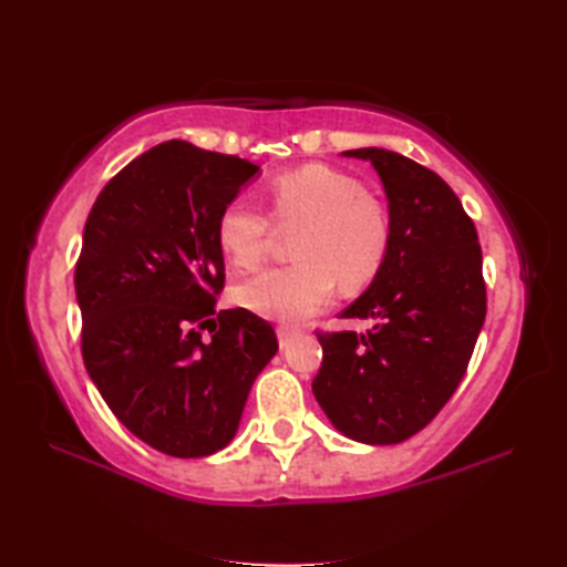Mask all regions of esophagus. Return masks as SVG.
<instances>
[{
    "mask_svg": "<svg viewBox=\"0 0 567 567\" xmlns=\"http://www.w3.org/2000/svg\"><path fill=\"white\" fill-rule=\"evenodd\" d=\"M292 336H295V329L285 327V323H280V327H277V341H280V348H285L287 343H290Z\"/></svg>",
    "mask_w": 567,
    "mask_h": 567,
    "instance_id": "esophagus-1",
    "label": "esophagus"
}]
</instances>
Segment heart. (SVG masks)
Instances as JSON below:
<instances>
[{"mask_svg": "<svg viewBox=\"0 0 567 567\" xmlns=\"http://www.w3.org/2000/svg\"><path fill=\"white\" fill-rule=\"evenodd\" d=\"M269 219L234 199L216 219V244L236 270H256L275 240V226L295 234V265L265 270L238 290V302L277 321H302L343 290L372 282L390 250L388 207L360 179L327 165H307L270 185Z\"/></svg>", "mask_w": 567, "mask_h": 567, "instance_id": "b5f03b06", "label": "heart"}]
</instances>
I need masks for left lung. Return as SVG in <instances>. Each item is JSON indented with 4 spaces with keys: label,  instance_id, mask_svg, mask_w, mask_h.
I'll return each mask as SVG.
<instances>
[{
    "label": "left lung",
    "instance_id": "obj_1",
    "mask_svg": "<svg viewBox=\"0 0 567 567\" xmlns=\"http://www.w3.org/2000/svg\"><path fill=\"white\" fill-rule=\"evenodd\" d=\"M375 167L390 209V250L343 319H375L368 333H319L311 390L343 436L402 443L461 384L487 315L475 224L443 179L384 148L346 151Z\"/></svg>",
    "mask_w": 567,
    "mask_h": 567
}]
</instances>
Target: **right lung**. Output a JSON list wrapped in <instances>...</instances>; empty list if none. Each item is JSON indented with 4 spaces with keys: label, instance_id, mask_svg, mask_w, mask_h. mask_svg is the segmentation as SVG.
<instances>
[{
    "label": "right lung",
    "instance_id": "add662e5",
    "mask_svg": "<svg viewBox=\"0 0 567 567\" xmlns=\"http://www.w3.org/2000/svg\"><path fill=\"white\" fill-rule=\"evenodd\" d=\"M258 165L165 141L100 192L82 234L75 295L82 360L114 416L173 457L221 451L277 353L268 321L216 311V219ZM212 342L200 339L203 329Z\"/></svg>",
    "mask_w": 567,
    "mask_h": 567
}]
</instances>
